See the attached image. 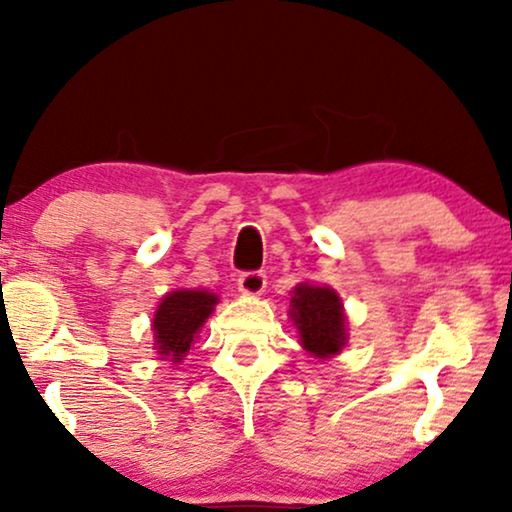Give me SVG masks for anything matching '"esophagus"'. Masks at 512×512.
Masks as SVG:
<instances>
[{
  "label": "esophagus",
  "instance_id": "1",
  "mask_svg": "<svg viewBox=\"0 0 512 512\" xmlns=\"http://www.w3.org/2000/svg\"><path fill=\"white\" fill-rule=\"evenodd\" d=\"M237 289H240L244 296H261L265 289V275L258 270L242 272L240 279H237Z\"/></svg>",
  "mask_w": 512,
  "mask_h": 512
}]
</instances>
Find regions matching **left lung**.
<instances>
[{
    "label": "left lung",
    "instance_id": "obj_1",
    "mask_svg": "<svg viewBox=\"0 0 512 512\" xmlns=\"http://www.w3.org/2000/svg\"><path fill=\"white\" fill-rule=\"evenodd\" d=\"M291 319L298 328L300 345L317 359L340 354L347 342L345 310L340 296L328 286L298 284L291 298Z\"/></svg>",
    "mask_w": 512,
    "mask_h": 512
}]
</instances>
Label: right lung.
<instances>
[{
	"label": "right lung",
	"instance_id": "add662e5",
	"mask_svg": "<svg viewBox=\"0 0 512 512\" xmlns=\"http://www.w3.org/2000/svg\"><path fill=\"white\" fill-rule=\"evenodd\" d=\"M219 303V296L209 291H172L160 300L156 314H153V340L160 359L181 363L188 349H191L195 335L209 314L214 312V305Z\"/></svg>",
	"mask_w": 512,
	"mask_h": 512
}]
</instances>
